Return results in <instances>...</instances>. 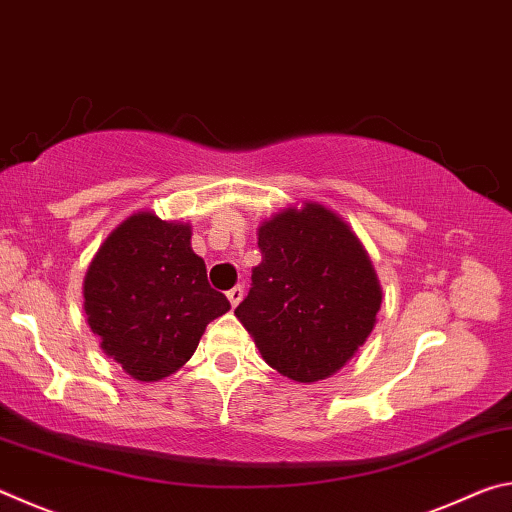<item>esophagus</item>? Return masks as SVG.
Masks as SVG:
<instances>
[{"label":"esophagus","instance_id":"obj_1","mask_svg":"<svg viewBox=\"0 0 512 512\" xmlns=\"http://www.w3.org/2000/svg\"><path fill=\"white\" fill-rule=\"evenodd\" d=\"M225 296H228V300H230V305H232V307H237L239 302H241V298H244V289H241V287H235V289H230L228 293H225Z\"/></svg>","mask_w":512,"mask_h":512}]
</instances>
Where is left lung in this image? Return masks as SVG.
Instances as JSON below:
<instances>
[{"label": "left lung", "instance_id": "8db88e82", "mask_svg": "<svg viewBox=\"0 0 512 512\" xmlns=\"http://www.w3.org/2000/svg\"><path fill=\"white\" fill-rule=\"evenodd\" d=\"M262 262L235 309L268 366L300 384L325 379L352 359L381 307L375 268L350 225L305 203L259 225Z\"/></svg>", "mask_w": 512, "mask_h": 512}]
</instances>
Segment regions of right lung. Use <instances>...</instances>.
<instances>
[{
	"mask_svg": "<svg viewBox=\"0 0 512 512\" xmlns=\"http://www.w3.org/2000/svg\"><path fill=\"white\" fill-rule=\"evenodd\" d=\"M88 325L101 350L137 381L192 359L205 327L230 309L207 282L189 223L137 212L110 232L85 273Z\"/></svg>",
	"mask_w": 512,
	"mask_h": 512,
	"instance_id": "add662e5",
	"label": "right lung"
}]
</instances>
